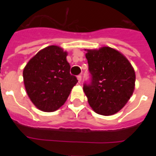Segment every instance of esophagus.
Instances as JSON below:
<instances>
[{
  "mask_svg": "<svg viewBox=\"0 0 156 156\" xmlns=\"http://www.w3.org/2000/svg\"><path fill=\"white\" fill-rule=\"evenodd\" d=\"M77 78H78V83H81V81H82V76H81V75H78V77H77Z\"/></svg>",
  "mask_w": 156,
  "mask_h": 156,
  "instance_id": "1",
  "label": "esophagus"
}]
</instances>
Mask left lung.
Segmentation results:
<instances>
[{
    "instance_id": "1",
    "label": "left lung",
    "mask_w": 156,
    "mask_h": 156,
    "mask_svg": "<svg viewBox=\"0 0 156 156\" xmlns=\"http://www.w3.org/2000/svg\"><path fill=\"white\" fill-rule=\"evenodd\" d=\"M90 84L83 90L94 111L103 116L116 113L128 102L135 86V72L126 56L114 48L86 49Z\"/></svg>"
}]
</instances>
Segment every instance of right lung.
Returning <instances> with one entry per match:
<instances>
[{"mask_svg": "<svg viewBox=\"0 0 156 156\" xmlns=\"http://www.w3.org/2000/svg\"><path fill=\"white\" fill-rule=\"evenodd\" d=\"M67 52L51 45L40 50L23 69L26 90L31 102L41 111L54 112L61 108L78 83L69 73Z\"/></svg>", "mask_w": 156, "mask_h": 156, "instance_id": "1", "label": "right lung"}]
</instances>
